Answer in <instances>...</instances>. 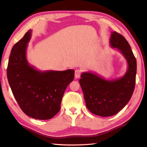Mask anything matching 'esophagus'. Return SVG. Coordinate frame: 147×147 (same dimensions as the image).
<instances>
[{"label": "esophagus", "instance_id": "esophagus-1", "mask_svg": "<svg viewBox=\"0 0 147 147\" xmlns=\"http://www.w3.org/2000/svg\"><path fill=\"white\" fill-rule=\"evenodd\" d=\"M81 74V71L80 69H76L75 73H74V76L76 78H78Z\"/></svg>", "mask_w": 147, "mask_h": 147}]
</instances>
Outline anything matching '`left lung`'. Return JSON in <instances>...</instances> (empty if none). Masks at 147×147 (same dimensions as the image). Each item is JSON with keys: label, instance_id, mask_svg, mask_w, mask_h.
<instances>
[{"label": "left lung", "instance_id": "obj_1", "mask_svg": "<svg viewBox=\"0 0 147 147\" xmlns=\"http://www.w3.org/2000/svg\"><path fill=\"white\" fill-rule=\"evenodd\" d=\"M109 43L127 61L128 69L124 75L108 80L96 74L85 72L79 80L87 108L101 117L112 116L120 111L130 100L136 84L137 62L128 42L122 35L112 32Z\"/></svg>", "mask_w": 147, "mask_h": 147}]
</instances>
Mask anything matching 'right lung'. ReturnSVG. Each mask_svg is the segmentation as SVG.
<instances>
[{"label": "right lung", "instance_id": "1", "mask_svg": "<svg viewBox=\"0 0 147 147\" xmlns=\"http://www.w3.org/2000/svg\"><path fill=\"white\" fill-rule=\"evenodd\" d=\"M32 30L14 45L9 56L7 77L12 93L23 112L32 118L47 120L60 109L67 87L74 71H41L29 65L26 57Z\"/></svg>", "mask_w": 147, "mask_h": 147}]
</instances>
